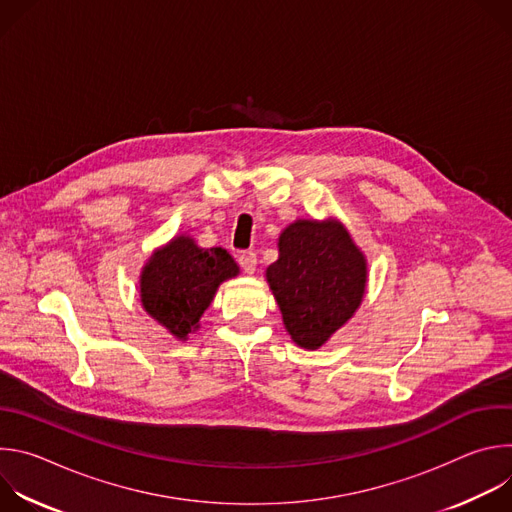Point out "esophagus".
<instances>
[{"instance_id": "34e87169", "label": "esophagus", "mask_w": 512, "mask_h": 512, "mask_svg": "<svg viewBox=\"0 0 512 512\" xmlns=\"http://www.w3.org/2000/svg\"><path fill=\"white\" fill-rule=\"evenodd\" d=\"M237 261H239V265L243 267L245 273H253L255 267H257V255H255V251H241L239 257H237Z\"/></svg>"}]
</instances>
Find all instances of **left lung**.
I'll return each instance as SVG.
<instances>
[{
    "label": "left lung",
    "mask_w": 512,
    "mask_h": 512,
    "mask_svg": "<svg viewBox=\"0 0 512 512\" xmlns=\"http://www.w3.org/2000/svg\"><path fill=\"white\" fill-rule=\"evenodd\" d=\"M267 281L294 342L318 348L360 306L367 265L342 225L298 221L281 233Z\"/></svg>",
    "instance_id": "1"
}]
</instances>
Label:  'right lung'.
Here are the masks:
<instances>
[{"label": "right lung", "mask_w": 512, "mask_h": 512, "mask_svg": "<svg viewBox=\"0 0 512 512\" xmlns=\"http://www.w3.org/2000/svg\"><path fill=\"white\" fill-rule=\"evenodd\" d=\"M237 273L239 267L225 249H200L192 239L178 237L154 253L143 269V308L174 336L186 338L198 328L218 283Z\"/></svg>", "instance_id": "right-lung-1"}]
</instances>
